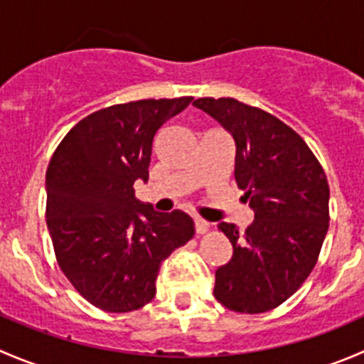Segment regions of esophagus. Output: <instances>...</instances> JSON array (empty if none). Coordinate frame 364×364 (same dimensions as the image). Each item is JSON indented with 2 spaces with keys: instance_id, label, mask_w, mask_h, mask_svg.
I'll list each match as a JSON object with an SVG mask.
<instances>
[{
  "instance_id": "obj_1",
  "label": "esophagus",
  "mask_w": 364,
  "mask_h": 364,
  "mask_svg": "<svg viewBox=\"0 0 364 364\" xmlns=\"http://www.w3.org/2000/svg\"><path fill=\"white\" fill-rule=\"evenodd\" d=\"M193 229L197 234H205L209 229V223L203 218H193Z\"/></svg>"
}]
</instances>
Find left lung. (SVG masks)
Wrapping results in <instances>:
<instances>
[{"label": "left lung", "mask_w": 364, "mask_h": 364, "mask_svg": "<svg viewBox=\"0 0 364 364\" xmlns=\"http://www.w3.org/2000/svg\"><path fill=\"white\" fill-rule=\"evenodd\" d=\"M236 144L234 178L253 209L245 232L220 222L232 257L213 294L229 310L262 314L289 299L317 262L329 227V186L306 142L278 117L234 98H199Z\"/></svg>", "instance_id": "8db88e82"}]
</instances>
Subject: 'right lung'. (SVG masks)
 <instances>
[{"label":"right lung","instance_id":"obj_1","mask_svg":"<svg viewBox=\"0 0 364 364\" xmlns=\"http://www.w3.org/2000/svg\"><path fill=\"white\" fill-rule=\"evenodd\" d=\"M192 97L112 105L80 119L46 176L47 227L58 264L80 296L112 314L153 299L161 262L193 236L186 213L135 199L148 181L153 139Z\"/></svg>","mask_w":364,"mask_h":364}]
</instances>
